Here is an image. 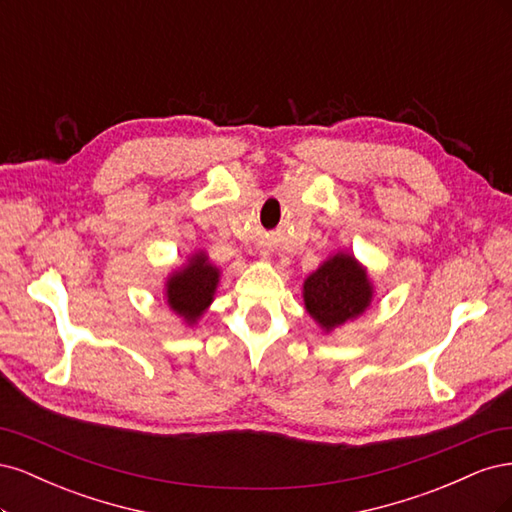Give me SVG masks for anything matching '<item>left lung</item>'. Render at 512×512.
Returning a JSON list of instances; mask_svg holds the SVG:
<instances>
[{
	"instance_id": "obj_1",
	"label": "left lung",
	"mask_w": 512,
	"mask_h": 512,
	"mask_svg": "<svg viewBox=\"0 0 512 512\" xmlns=\"http://www.w3.org/2000/svg\"><path fill=\"white\" fill-rule=\"evenodd\" d=\"M303 297L307 312L329 331L363 312L371 301V288L354 258L337 254L307 277Z\"/></svg>"
}]
</instances>
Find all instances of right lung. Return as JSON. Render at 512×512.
I'll return each instance as SVG.
<instances>
[{
  "label": "right lung",
  "instance_id": "obj_1",
  "mask_svg": "<svg viewBox=\"0 0 512 512\" xmlns=\"http://www.w3.org/2000/svg\"><path fill=\"white\" fill-rule=\"evenodd\" d=\"M215 286H218V269L209 265L205 254H196L188 267L170 277L166 290L168 303L185 320L194 322L211 303Z\"/></svg>",
  "mask_w": 512,
  "mask_h": 512
}]
</instances>
